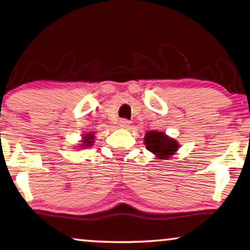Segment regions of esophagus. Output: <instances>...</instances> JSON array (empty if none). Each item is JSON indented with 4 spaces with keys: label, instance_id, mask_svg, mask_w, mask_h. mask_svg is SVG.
I'll use <instances>...</instances> for the list:
<instances>
[{
    "label": "esophagus",
    "instance_id": "esophagus-1",
    "mask_svg": "<svg viewBox=\"0 0 250 250\" xmlns=\"http://www.w3.org/2000/svg\"><path fill=\"white\" fill-rule=\"evenodd\" d=\"M119 126H120L121 129H129L130 121L125 120V119H122V120H120V122H119Z\"/></svg>",
    "mask_w": 250,
    "mask_h": 250
}]
</instances>
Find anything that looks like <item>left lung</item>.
<instances>
[{
	"mask_svg": "<svg viewBox=\"0 0 250 250\" xmlns=\"http://www.w3.org/2000/svg\"><path fill=\"white\" fill-rule=\"evenodd\" d=\"M144 144L146 150L154 154V159L168 160L179 149V144L176 139L169 137L165 132L150 130L146 133Z\"/></svg>",
	"mask_w": 250,
	"mask_h": 250,
	"instance_id": "1",
	"label": "left lung"
}]
</instances>
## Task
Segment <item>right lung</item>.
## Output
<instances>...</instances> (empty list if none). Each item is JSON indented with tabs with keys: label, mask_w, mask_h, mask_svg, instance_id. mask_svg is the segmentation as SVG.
<instances>
[{
	"label": "right lung",
	"mask_w": 250,
	"mask_h": 250,
	"mask_svg": "<svg viewBox=\"0 0 250 250\" xmlns=\"http://www.w3.org/2000/svg\"><path fill=\"white\" fill-rule=\"evenodd\" d=\"M80 142L81 144H79L77 146H74V148L85 149V148H90V146H92L94 145V132H89V133L83 134Z\"/></svg>",
	"instance_id": "right-lung-1"
}]
</instances>
